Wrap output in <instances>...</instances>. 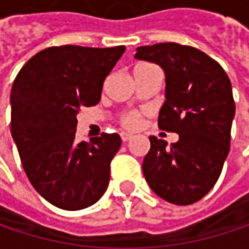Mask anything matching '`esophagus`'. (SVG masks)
I'll use <instances>...</instances> for the list:
<instances>
[{"label":"esophagus","mask_w":249,"mask_h":249,"mask_svg":"<svg viewBox=\"0 0 249 249\" xmlns=\"http://www.w3.org/2000/svg\"><path fill=\"white\" fill-rule=\"evenodd\" d=\"M132 138V134H129V132H121V140L123 141H128V140H131Z\"/></svg>","instance_id":"obj_1"}]
</instances>
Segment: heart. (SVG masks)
Segmentation results:
<instances>
[{"label":"heart","instance_id":"b5f03b06","mask_svg":"<svg viewBox=\"0 0 249 249\" xmlns=\"http://www.w3.org/2000/svg\"><path fill=\"white\" fill-rule=\"evenodd\" d=\"M123 124H124L126 128H137V126L140 125V117H138L137 114L131 112V114H128L124 120H123Z\"/></svg>","mask_w":249,"mask_h":249}]
</instances>
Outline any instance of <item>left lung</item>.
<instances>
[{
	"label": "left lung",
	"mask_w": 249,
	"mask_h": 249,
	"mask_svg": "<svg viewBox=\"0 0 249 249\" xmlns=\"http://www.w3.org/2000/svg\"><path fill=\"white\" fill-rule=\"evenodd\" d=\"M134 57L163 69L166 101L159 112V128L178 134L170 147L150 137L144 177L159 197L192 205L215 186L229 153L235 117L231 80L218 62L190 46H141Z\"/></svg>",
	"instance_id": "1"
}]
</instances>
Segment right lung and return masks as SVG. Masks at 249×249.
Segmentation results:
<instances>
[{"label":"right lung","instance_id":"add662e5","mask_svg":"<svg viewBox=\"0 0 249 249\" xmlns=\"http://www.w3.org/2000/svg\"><path fill=\"white\" fill-rule=\"evenodd\" d=\"M124 46L49 47L33 56L11 89V135L33 187L49 203L79 211L96 203L109 184L118 134L76 141L82 107L101 101L105 77Z\"/></svg>","mask_w":249,"mask_h":249}]
</instances>
